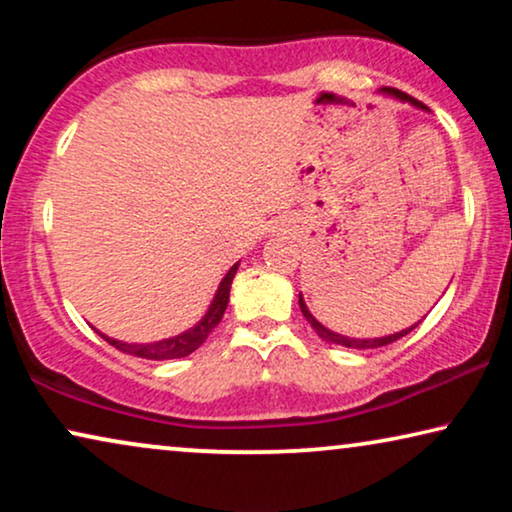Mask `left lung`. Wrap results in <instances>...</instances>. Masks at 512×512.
<instances>
[{"mask_svg": "<svg viewBox=\"0 0 512 512\" xmlns=\"http://www.w3.org/2000/svg\"><path fill=\"white\" fill-rule=\"evenodd\" d=\"M380 95L394 97V100H398V102H408V104H412V107L424 109L422 102H417L415 97L405 95V93H401V90H396V88H380ZM298 305H300V312H303V317L310 321L312 328H314V331H317V335H319L321 340H326L328 345H340V347H347V349H377V347H384V345H389V342L403 338V335H408L412 328L419 326V321H417L415 326L403 328V331H398V333L384 335V338H349V335L335 333V331H331V328H326L324 324H321V321L314 319V314L307 310V305H305V300H303V293H300V296H298Z\"/></svg>", "mask_w": 512, "mask_h": 512, "instance_id": "obj_1", "label": "left lung"}]
</instances>
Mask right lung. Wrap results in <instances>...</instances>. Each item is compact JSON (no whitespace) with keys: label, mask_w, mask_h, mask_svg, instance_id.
<instances>
[{"label":"right lung","mask_w":512,"mask_h":512,"mask_svg":"<svg viewBox=\"0 0 512 512\" xmlns=\"http://www.w3.org/2000/svg\"><path fill=\"white\" fill-rule=\"evenodd\" d=\"M237 268H240V263H235L233 268L226 272V277L221 279L219 289L214 293V300L209 303L205 317H202L198 324L188 328V331L179 333V335H172V338H165V340H158V342H123V340H116V338H109V335L100 333L104 340L109 342L111 347L121 349V352L130 354V356H139V359H149V361H165V359H184L191 352H195L202 342L207 340V335L214 331L216 324H219L223 312H226L228 307V300H230V284H233V277Z\"/></svg>","instance_id":"right-lung-1"}]
</instances>
